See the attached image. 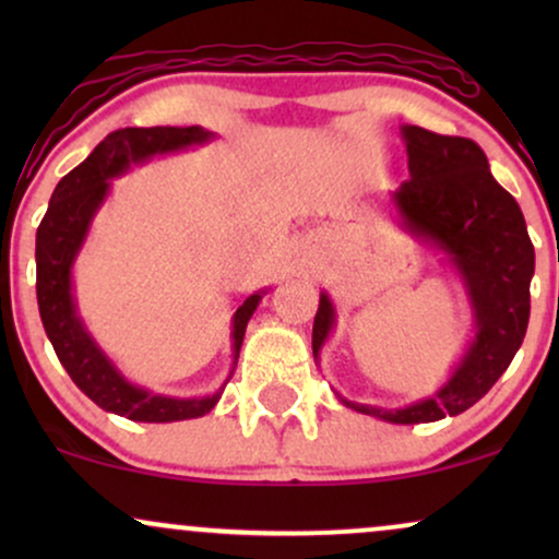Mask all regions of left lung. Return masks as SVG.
Instances as JSON below:
<instances>
[{"instance_id":"left-lung-1","label":"left lung","mask_w":559,"mask_h":559,"mask_svg":"<svg viewBox=\"0 0 559 559\" xmlns=\"http://www.w3.org/2000/svg\"><path fill=\"white\" fill-rule=\"evenodd\" d=\"M409 181L391 194L402 228L431 243L463 281L476 336L454 365L452 376L426 400L404 407H346L378 420L413 426L460 415L489 391L521 349L531 316L534 243L510 191L491 176L489 159L476 141L439 136L418 126H402ZM336 323V310L320 292L312 355L323 349Z\"/></svg>"}]
</instances>
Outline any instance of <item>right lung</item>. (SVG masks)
Returning <instances> with one entry per match:
<instances>
[{
  "label": "right lung",
  "instance_id": "add662e5",
  "mask_svg": "<svg viewBox=\"0 0 559 559\" xmlns=\"http://www.w3.org/2000/svg\"><path fill=\"white\" fill-rule=\"evenodd\" d=\"M215 139L202 126H155V128H120L102 141L79 168H73L57 183L49 210L36 230V299L44 331L52 342L62 368L73 378L88 400L107 413L139 423H173L202 418L221 400L228 378L234 376L236 360L243 342L249 318L258 310L262 294L254 292L236 307L230 325V349L234 368L221 389L207 396H165L136 386L120 373L118 365L105 355L79 316L73 294V265L79 258L94 215L110 194L112 178L123 176L131 165L146 163L157 155L189 150Z\"/></svg>",
  "mask_w": 559,
  "mask_h": 559
}]
</instances>
